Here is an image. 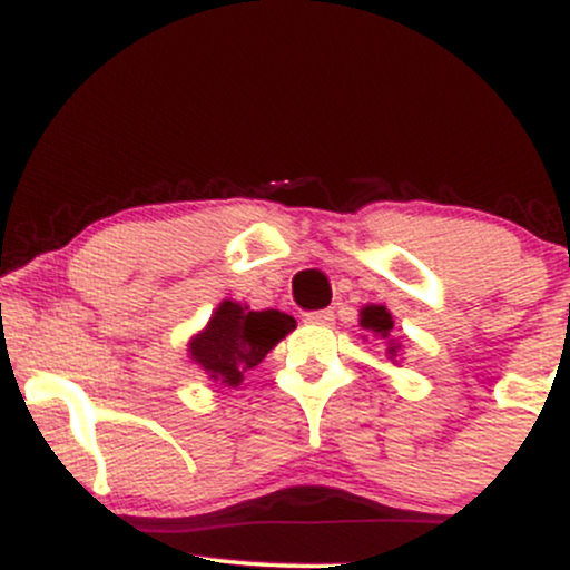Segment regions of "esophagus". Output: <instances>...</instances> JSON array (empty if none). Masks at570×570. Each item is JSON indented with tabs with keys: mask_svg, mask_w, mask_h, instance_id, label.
Listing matches in <instances>:
<instances>
[{
	"mask_svg": "<svg viewBox=\"0 0 570 570\" xmlns=\"http://www.w3.org/2000/svg\"><path fill=\"white\" fill-rule=\"evenodd\" d=\"M305 322L316 324V326H332V324H335V313H332V311H311V313H305Z\"/></svg>",
	"mask_w": 570,
	"mask_h": 570,
	"instance_id": "1",
	"label": "esophagus"
}]
</instances>
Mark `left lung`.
I'll use <instances>...</instances> for the list:
<instances>
[{"instance_id":"1","label":"left lung","mask_w":570,"mask_h":570,"mask_svg":"<svg viewBox=\"0 0 570 570\" xmlns=\"http://www.w3.org/2000/svg\"><path fill=\"white\" fill-rule=\"evenodd\" d=\"M358 326H362L367 335H372L375 340H381L385 345V356L391 358V362L399 364V353H402V340L396 337V330H394V316H391V311L385 305H364L362 311H358ZM364 335V337H367Z\"/></svg>"}]
</instances>
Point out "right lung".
<instances>
[{"mask_svg": "<svg viewBox=\"0 0 570 570\" xmlns=\"http://www.w3.org/2000/svg\"><path fill=\"white\" fill-rule=\"evenodd\" d=\"M294 326L297 322L289 313L273 307L252 311L227 297L212 313L208 324L189 337L187 356L212 383L238 389L244 372L257 367Z\"/></svg>", "mask_w": 570, "mask_h": 570, "instance_id": "right-lung-1", "label": "right lung"}]
</instances>
